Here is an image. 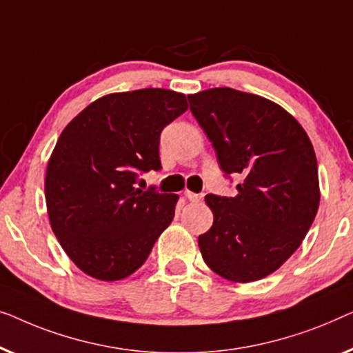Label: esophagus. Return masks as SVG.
I'll return each instance as SVG.
<instances>
[{"instance_id":"obj_1","label":"esophagus","mask_w":353,"mask_h":353,"mask_svg":"<svg viewBox=\"0 0 353 353\" xmlns=\"http://www.w3.org/2000/svg\"><path fill=\"white\" fill-rule=\"evenodd\" d=\"M185 196L188 198V200H190L192 203H198V201H201L203 200V195L201 193H193V192H185Z\"/></svg>"}]
</instances>
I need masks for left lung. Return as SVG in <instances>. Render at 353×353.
Returning a JSON list of instances; mask_svg holds the SVG:
<instances>
[{"label": "left lung", "mask_w": 353, "mask_h": 353, "mask_svg": "<svg viewBox=\"0 0 353 353\" xmlns=\"http://www.w3.org/2000/svg\"><path fill=\"white\" fill-rule=\"evenodd\" d=\"M188 102L221 170L243 176L235 196L205 198L214 222L198 236L203 259L225 280H261L301 246L319 211L314 145L294 117L256 94L212 88Z\"/></svg>", "instance_id": "obj_1"}]
</instances>
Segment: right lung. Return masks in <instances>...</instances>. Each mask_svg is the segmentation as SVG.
Segmentation results:
<instances>
[{"mask_svg": "<svg viewBox=\"0 0 353 353\" xmlns=\"http://www.w3.org/2000/svg\"><path fill=\"white\" fill-rule=\"evenodd\" d=\"M187 108V97L170 89L113 92L62 131L44 195L54 235L86 275L117 281L134 274L174 219L177 195L134 183L160 170V134Z\"/></svg>", "mask_w": 353, "mask_h": 353, "instance_id": "add662e5", "label": "right lung"}]
</instances>
